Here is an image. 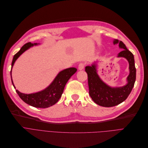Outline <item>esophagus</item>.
Listing matches in <instances>:
<instances>
[{"label":"esophagus","instance_id":"esophagus-1","mask_svg":"<svg viewBox=\"0 0 148 148\" xmlns=\"http://www.w3.org/2000/svg\"><path fill=\"white\" fill-rule=\"evenodd\" d=\"M84 67H85V64L84 63H80L79 64V66H78V69L79 70H83V69H84Z\"/></svg>","mask_w":148,"mask_h":148}]
</instances>
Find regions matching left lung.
I'll list each match as a JSON object with an SVG mask.
<instances>
[{
    "instance_id": "8db88e82",
    "label": "left lung",
    "mask_w": 148,
    "mask_h": 148,
    "mask_svg": "<svg viewBox=\"0 0 148 148\" xmlns=\"http://www.w3.org/2000/svg\"><path fill=\"white\" fill-rule=\"evenodd\" d=\"M113 43L114 45L118 44L119 48L123 49L118 54L117 57L125 58L129 64V75L125 85L113 87L103 81L97 73V62L91 66L85 67V72L88 75L90 97L97 105L107 108L116 106L126 100L133 88L136 76L133 54L122 41L114 39Z\"/></svg>"
}]
</instances>
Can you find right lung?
Instances as JSON below:
<instances>
[{"label":"right lung","mask_w":148,"mask_h":148,"mask_svg":"<svg viewBox=\"0 0 148 148\" xmlns=\"http://www.w3.org/2000/svg\"><path fill=\"white\" fill-rule=\"evenodd\" d=\"M40 43L30 42L25 43L22 47L20 50L14 55L12 64H11V77L12 83L14 88L15 86L14 85L12 79V69L15 62V61L23 53L33 46H36L39 45ZM77 69L75 67L67 68L60 72L54 78L53 81L50 85H49L46 88L40 91L32 94H24L20 92L18 90H16V92L18 94L19 97L28 105L38 108H47L53 105L58 101V100L62 97V95L63 92L64 86L70 79L71 77L76 73Z\"/></svg>","instance_id":"add662e5"}]
</instances>
